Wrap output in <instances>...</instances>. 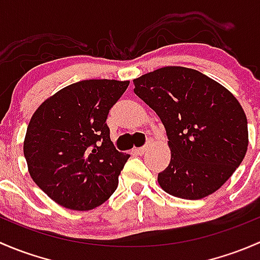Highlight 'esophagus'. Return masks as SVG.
Listing matches in <instances>:
<instances>
[{
  "label": "esophagus",
  "mask_w": 260,
  "mask_h": 260,
  "mask_svg": "<svg viewBox=\"0 0 260 260\" xmlns=\"http://www.w3.org/2000/svg\"><path fill=\"white\" fill-rule=\"evenodd\" d=\"M147 149H148V146H143V147H140V148L136 149V152H137L138 154H143V153H146Z\"/></svg>",
  "instance_id": "esophagus-1"
}]
</instances>
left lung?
<instances>
[{
    "instance_id": "left-lung-1",
    "label": "left lung",
    "mask_w": 260,
    "mask_h": 260,
    "mask_svg": "<svg viewBox=\"0 0 260 260\" xmlns=\"http://www.w3.org/2000/svg\"><path fill=\"white\" fill-rule=\"evenodd\" d=\"M133 84L169 137L171 161L157 177L162 190L186 200L219 190L248 149V122L238 99L217 81L183 67L161 68Z\"/></svg>"
}]
</instances>
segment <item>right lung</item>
Masks as SVG:
<instances>
[{"label": "right lung", "instance_id": "right-lung-1", "mask_svg": "<svg viewBox=\"0 0 260 260\" xmlns=\"http://www.w3.org/2000/svg\"><path fill=\"white\" fill-rule=\"evenodd\" d=\"M129 81L90 79L70 84L35 111L23 141L34 182L67 209L102 205L118 186L129 154L118 152L106 120Z\"/></svg>", "mask_w": 260, "mask_h": 260}]
</instances>
